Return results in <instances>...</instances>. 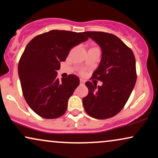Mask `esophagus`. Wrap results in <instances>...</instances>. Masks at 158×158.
Here are the masks:
<instances>
[{
	"label": "esophagus",
	"mask_w": 158,
	"mask_h": 158,
	"mask_svg": "<svg viewBox=\"0 0 158 158\" xmlns=\"http://www.w3.org/2000/svg\"><path fill=\"white\" fill-rule=\"evenodd\" d=\"M80 83H81V84H84V83H85V81L81 78V79H80Z\"/></svg>",
	"instance_id": "esophagus-1"
}]
</instances>
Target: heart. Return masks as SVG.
Returning a JSON list of instances; mask_svg holds the SVG:
<instances>
[{
  "instance_id": "heart-1",
  "label": "heart",
  "mask_w": 158,
  "mask_h": 158,
  "mask_svg": "<svg viewBox=\"0 0 158 158\" xmlns=\"http://www.w3.org/2000/svg\"><path fill=\"white\" fill-rule=\"evenodd\" d=\"M81 73H85V71H84V70H82V71H81Z\"/></svg>"
}]
</instances>
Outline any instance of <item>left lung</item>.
Listing matches in <instances>:
<instances>
[{
  "label": "left lung",
  "mask_w": 158,
  "mask_h": 158,
  "mask_svg": "<svg viewBox=\"0 0 158 158\" xmlns=\"http://www.w3.org/2000/svg\"><path fill=\"white\" fill-rule=\"evenodd\" d=\"M102 50L98 68L90 79L103 82L101 86L85 83L88 94L83 98L84 109L88 115L106 119L119 113L130 96L136 81V61L134 53L119 38L103 31H85Z\"/></svg>",
  "instance_id": "left-lung-1"
}]
</instances>
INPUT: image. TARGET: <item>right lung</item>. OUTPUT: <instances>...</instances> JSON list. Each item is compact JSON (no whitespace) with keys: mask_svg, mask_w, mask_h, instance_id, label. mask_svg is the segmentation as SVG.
Returning a JSON list of instances; mask_svg holds the SVG:
<instances>
[{"mask_svg":"<svg viewBox=\"0 0 158 158\" xmlns=\"http://www.w3.org/2000/svg\"><path fill=\"white\" fill-rule=\"evenodd\" d=\"M88 40L84 32L52 30L27 45L19 62V75L26 101L41 117L51 119L65 113L80 79L70 74L60 81L57 70L70 49Z\"/></svg>","mask_w":158,"mask_h":158,"instance_id":"add662e5","label":"right lung"}]
</instances>
